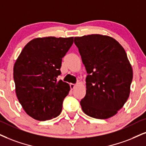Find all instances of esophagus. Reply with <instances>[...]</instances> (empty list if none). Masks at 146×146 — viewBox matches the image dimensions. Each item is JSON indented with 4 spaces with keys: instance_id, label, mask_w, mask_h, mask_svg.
<instances>
[{
    "instance_id": "esophagus-1",
    "label": "esophagus",
    "mask_w": 146,
    "mask_h": 146,
    "mask_svg": "<svg viewBox=\"0 0 146 146\" xmlns=\"http://www.w3.org/2000/svg\"><path fill=\"white\" fill-rule=\"evenodd\" d=\"M70 89L72 90V89H74L75 87H76V84H72V83H71V84H70Z\"/></svg>"
}]
</instances>
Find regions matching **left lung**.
Masks as SVG:
<instances>
[{
  "instance_id": "obj_1",
  "label": "left lung",
  "mask_w": 146,
  "mask_h": 146,
  "mask_svg": "<svg viewBox=\"0 0 146 146\" xmlns=\"http://www.w3.org/2000/svg\"><path fill=\"white\" fill-rule=\"evenodd\" d=\"M88 74L82 111L98 119H107L123 107L130 94L133 70L124 48L108 36L74 38Z\"/></svg>"
}]
</instances>
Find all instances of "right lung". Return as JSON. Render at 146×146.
I'll list each match as a JSON object with an SVG mask.
<instances>
[{"label": "right lung", "instance_id": "add662e5", "mask_svg": "<svg viewBox=\"0 0 146 146\" xmlns=\"http://www.w3.org/2000/svg\"><path fill=\"white\" fill-rule=\"evenodd\" d=\"M73 37L37 38L30 40L13 68L15 93L24 111L44 121L60 114L70 87L57 80L62 58L73 44Z\"/></svg>", "mask_w": 146, "mask_h": 146}]
</instances>
